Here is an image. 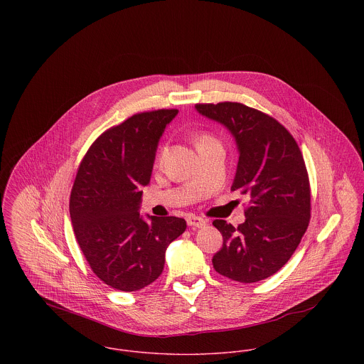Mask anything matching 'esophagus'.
Wrapping results in <instances>:
<instances>
[{
  "label": "esophagus",
  "instance_id": "34e87169",
  "mask_svg": "<svg viewBox=\"0 0 364 364\" xmlns=\"http://www.w3.org/2000/svg\"><path fill=\"white\" fill-rule=\"evenodd\" d=\"M186 223H188V225L189 227H193V228H202V227H205L206 225V220H203L202 217H198V215H193V214H191V215H188V218H186Z\"/></svg>",
  "mask_w": 364,
  "mask_h": 364
}]
</instances>
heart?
Wrapping results in <instances>:
<instances>
[{
    "label": "heart",
    "instance_id": "b5f03b06",
    "mask_svg": "<svg viewBox=\"0 0 364 364\" xmlns=\"http://www.w3.org/2000/svg\"><path fill=\"white\" fill-rule=\"evenodd\" d=\"M213 139L211 137H208V136H202L199 140H198V146H200V144H205V143H208V141H211Z\"/></svg>",
    "mask_w": 364,
    "mask_h": 364
}]
</instances>
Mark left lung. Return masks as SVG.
<instances>
[{
  "label": "left lung",
  "mask_w": 364,
  "mask_h": 364,
  "mask_svg": "<svg viewBox=\"0 0 364 364\" xmlns=\"http://www.w3.org/2000/svg\"><path fill=\"white\" fill-rule=\"evenodd\" d=\"M195 107L234 137L238 164L231 191L251 203L237 228L213 221L223 235L213 267L235 282H259L287 263L309 227L311 195L303 154L277 120L257 109L237 102Z\"/></svg>",
  "instance_id": "1"
}]
</instances>
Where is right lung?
<instances>
[{
	"instance_id": "1",
	"label": "right lung",
	"mask_w": 364,
	"mask_h": 364,
	"mask_svg": "<svg viewBox=\"0 0 364 364\" xmlns=\"http://www.w3.org/2000/svg\"><path fill=\"white\" fill-rule=\"evenodd\" d=\"M176 109L137 113L101 134L80 164L70 196L77 242L107 286L136 291L164 270L168 245L186 230L179 217L140 214L156 149Z\"/></svg>"
}]
</instances>
